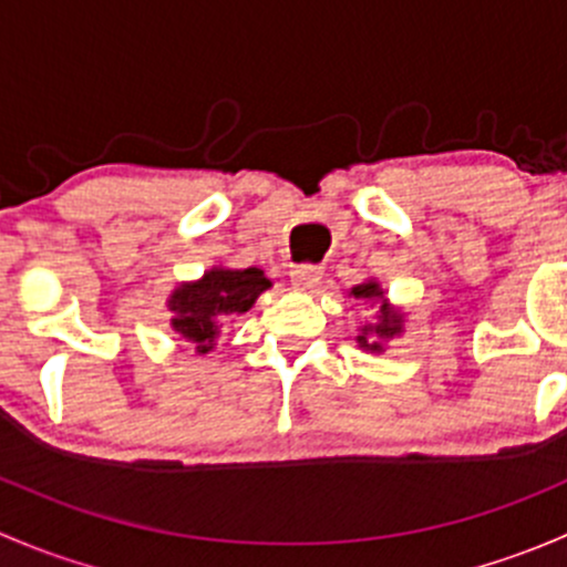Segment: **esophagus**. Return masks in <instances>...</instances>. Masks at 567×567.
Instances as JSON below:
<instances>
[{
    "label": "esophagus",
    "instance_id": "obj_1",
    "mask_svg": "<svg viewBox=\"0 0 567 567\" xmlns=\"http://www.w3.org/2000/svg\"><path fill=\"white\" fill-rule=\"evenodd\" d=\"M318 266H293L290 268V285L293 290H310L318 282Z\"/></svg>",
    "mask_w": 567,
    "mask_h": 567
}]
</instances>
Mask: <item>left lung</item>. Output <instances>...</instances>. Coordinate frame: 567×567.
Instances as JSON below:
<instances>
[{"mask_svg":"<svg viewBox=\"0 0 567 567\" xmlns=\"http://www.w3.org/2000/svg\"><path fill=\"white\" fill-rule=\"evenodd\" d=\"M348 299L364 301V305L370 307L379 305L375 320H370V323H364L362 329H359V337H357L359 348H364V351L370 353H384L386 342L403 334L405 312L386 299L384 288H381V282L375 277H368L364 282L353 285V288L348 290Z\"/></svg>","mask_w":567,"mask_h":567,"instance_id":"obj_1","label":"left lung"}]
</instances>
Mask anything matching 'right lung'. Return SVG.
<instances>
[{
    "mask_svg": "<svg viewBox=\"0 0 567 567\" xmlns=\"http://www.w3.org/2000/svg\"><path fill=\"white\" fill-rule=\"evenodd\" d=\"M268 288L271 279L262 268H227L221 262L210 266L203 277L194 282H177L169 293V326L181 340L192 342L199 357H205L216 348L221 323L249 312L257 296Z\"/></svg>",
    "mask_w": 567,
    "mask_h": 567,
    "instance_id": "right-lung-1",
    "label": "right lung"
}]
</instances>
